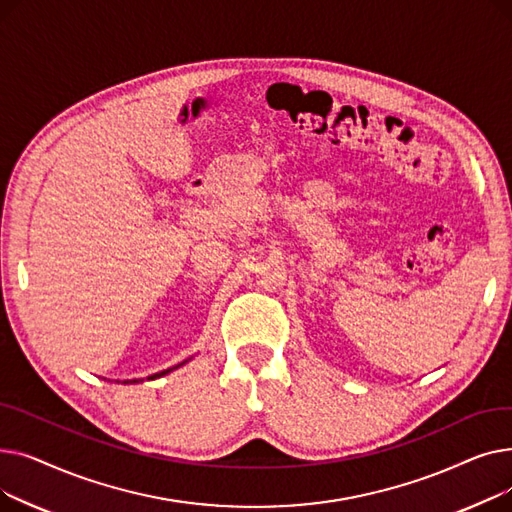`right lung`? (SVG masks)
Here are the masks:
<instances>
[{"mask_svg":"<svg viewBox=\"0 0 512 512\" xmlns=\"http://www.w3.org/2000/svg\"><path fill=\"white\" fill-rule=\"evenodd\" d=\"M186 363V361H184ZM182 365V363H180ZM180 365H176V367H180ZM176 367H170V369H166V371H159V373H153V375H149L147 380H155V378H161V375H166V373H170V371H174ZM139 380H130V384H137ZM124 384H128V382H124Z\"/></svg>","mask_w":512,"mask_h":512,"instance_id":"add662e5","label":"right lung"}]
</instances>
